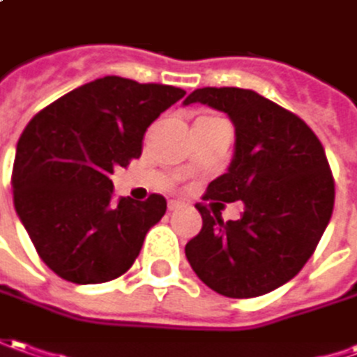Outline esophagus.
Masks as SVG:
<instances>
[{"label":"esophagus","mask_w":357,"mask_h":357,"mask_svg":"<svg viewBox=\"0 0 357 357\" xmlns=\"http://www.w3.org/2000/svg\"><path fill=\"white\" fill-rule=\"evenodd\" d=\"M179 207H181V202H176V199H169V202H167V209H169V211H178Z\"/></svg>","instance_id":"1"}]
</instances>
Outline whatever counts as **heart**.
Wrapping results in <instances>:
<instances>
[{
  "label": "heart",
  "instance_id": "1",
  "mask_svg": "<svg viewBox=\"0 0 357 357\" xmlns=\"http://www.w3.org/2000/svg\"><path fill=\"white\" fill-rule=\"evenodd\" d=\"M211 118H215V116H199L197 120H211ZM197 120H195V122H197Z\"/></svg>",
  "mask_w": 357,
  "mask_h": 357
}]
</instances>
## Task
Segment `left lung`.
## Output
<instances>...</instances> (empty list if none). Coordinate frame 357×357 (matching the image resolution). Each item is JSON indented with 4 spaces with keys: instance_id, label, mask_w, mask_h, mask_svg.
<instances>
[{
    "instance_id": "8db88e82",
    "label": "left lung",
    "mask_w": 357,
    "mask_h": 357,
    "mask_svg": "<svg viewBox=\"0 0 357 357\" xmlns=\"http://www.w3.org/2000/svg\"><path fill=\"white\" fill-rule=\"evenodd\" d=\"M211 106L235 126L227 174L203 199L245 203L237 221H223L197 203L202 231L185 245L195 275L229 298H252L282 287L312 257L334 209V178L308 124L255 91L197 89L183 105Z\"/></svg>"
}]
</instances>
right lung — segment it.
Segmentation results:
<instances>
[{"mask_svg":"<svg viewBox=\"0 0 357 357\" xmlns=\"http://www.w3.org/2000/svg\"><path fill=\"white\" fill-rule=\"evenodd\" d=\"M183 94L169 84L105 77L61 96L25 126L11 174L13 205L55 275L98 284L134 264L167 203L152 193L112 205L110 174L140 158L148 126Z\"/></svg>","mask_w":357,"mask_h":357,"instance_id":"add662e5","label":"right lung"}]
</instances>
